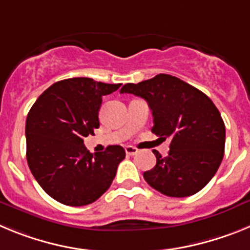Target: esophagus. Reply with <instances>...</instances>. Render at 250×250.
Segmentation results:
<instances>
[{
  "mask_svg": "<svg viewBox=\"0 0 250 250\" xmlns=\"http://www.w3.org/2000/svg\"><path fill=\"white\" fill-rule=\"evenodd\" d=\"M138 151H139V150L136 149V147L130 146V145H129V146L125 147V152H126L127 155H131V156L135 155V154H138Z\"/></svg>",
  "mask_w": 250,
  "mask_h": 250,
  "instance_id": "1",
  "label": "esophagus"
}]
</instances>
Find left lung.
Returning <instances> with one entry per match:
<instances>
[{"instance_id":"obj_1","label":"left lung","mask_w":250,"mask_h":250,"mask_svg":"<svg viewBox=\"0 0 250 250\" xmlns=\"http://www.w3.org/2000/svg\"><path fill=\"white\" fill-rule=\"evenodd\" d=\"M120 92L146 100L154 118L151 131L171 140L165 158L152 151L156 165L144 173L147 184L173 198L202 190L224 156L225 125L213 101L194 86L167 74L126 83Z\"/></svg>"}]
</instances>
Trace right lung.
<instances>
[{
	"instance_id": "obj_1",
	"label": "right lung",
	"mask_w": 250,
	"mask_h": 250,
	"mask_svg": "<svg viewBox=\"0 0 250 250\" xmlns=\"http://www.w3.org/2000/svg\"><path fill=\"white\" fill-rule=\"evenodd\" d=\"M121 83L89 77L55 83L40 95L26 119V158L40 187L57 202L83 207L98 200L111 185L125 158L120 145L91 154L83 139L100 126L104 95Z\"/></svg>"
}]
</instances>
